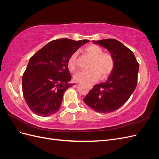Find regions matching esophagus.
Here are the masks:
<instances>
[{
  "label": "esophagus",
  "mask_w": 159,
  "mask_h": 159,
  "mask_svg": "<svg viewBox=\"0 0 159 159\" xmlns=\"http://www.w3.org/2000/svg\"><path fill=\"white\" fill-rule=\"evenodd\" d=\"M92 86H89V89H92Z\"/></svg>",
  "instance_id": "34e87169"
}]
</instances>
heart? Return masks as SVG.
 I'll list each match as a JSON object with an SVG mask.
<instances>
[{
	"label": "heart",
	"mask_w": 159,
	"mask_h": 159,
	"mask_svg": "<svg viewBox=\"0 0 159 159\" xmlns=\"http://www.w3.org/2000/svg\"><path fill=\"white\" fill-rule=\"evenodd\" d=\"M85 52L93 58L89 70H80L74 75L77 82L91 84L96 82L101 76L105 79L111 74L114 67L113 57L107 53H103V50L95 44H90L85 48ZM78 52H74L69 57L68 64L70 70L74 71L77 66Z\"/></svg>",
	"instance_id": "b5f03b06"
}]
</instances>
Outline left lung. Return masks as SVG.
<instances>
[{"label": "left lung", "instance_id": "8db88e82", "mask_svg": "<svg viewBox=\"0 0 159 159\" xmlns=\"http://www.w3.org/2000/svg\"><path fill=\"white\" fill-rule=\"evenodd\" d=\"M93 42L109 50L114 67L107 80L94 85L84 101L95 111L111 113L125 103L135 89L139 65L133 52L119 41L104 39Z\"/></svg>", "mask_w": 159, "mask_h": 159}]
</instances>
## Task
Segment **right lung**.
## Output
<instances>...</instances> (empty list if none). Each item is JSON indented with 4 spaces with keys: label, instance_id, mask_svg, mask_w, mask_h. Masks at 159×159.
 Here are the masks:
<instances>
[{
    "label": "right lung",
    "instance_id": "right-lung-1",
    "mask_svg": "<svg viewBox=\"0 0 159 159\" xmlns=\"http://www.w3.org/2000/svg\"><path fill=\"white\" fill-rule=\"evenodd\" d=\"M88 40L68 38L52 40L34 54L22 80L24 98L33 113L41 117L60 108L64 93L73 84L68 70L69 57Z\"/></svg>",
    "mask_w": 159,
    "mask_h": 159
}]
</instances>
